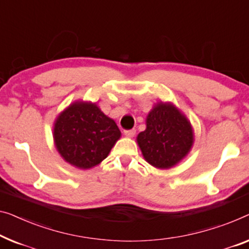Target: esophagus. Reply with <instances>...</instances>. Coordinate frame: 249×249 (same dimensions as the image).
Returning a JSON list of instances; mask_svg holds the SVG:
<instances>
[{"mask_svg": "<svg viewBox=\"0 0 249 249\" xmlns=\"http://www.w3.org/2000/svg\"><path fill=\"white\" fill-rule=\"evenodd\" d=\"M135 133H136V131L134 128H132V129H125L124 131V134L126 135V136H128V137H133L135 135Z\"/></svg>", "mask_w": 249, "mask_h": 249, "instance_id": "obj_1", "label": "esophagus"}]
</instances>
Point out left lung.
Segmentation results:
<instances>
[{"instance_id":"obj_1","label":"left lung","mask_w":249,"mask_h":249,"mask_svg":"<svg viewBox=\"0 0 249 249\" xmlns=\"http://www.w3.org/2000/svg\"><path fill=\"white\" fill-rule=\"evenodd\" d=\"M145 161L170 169L185 158L194 144L190 122L171 103H158L146 117V129L137 135Z\"/></svg>"}]
</instances>
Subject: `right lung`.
I'll list each match as a JSON object with an SVG mask.
<instances>
[{"mask_svg":"<svg viewBox=\"0 0 249 249\" xmlns=\"http://www.w3.org/2000/svg\"><path fill=\"white\" fill-rule=\"evenodd\" d=\"M120 137L116 123L92 103H72L54 121L57 151L66 162L81 170L99 164Z\"/></svg>","mask_w":249,"mask_h":249,"instance_id":"add662e5","label":"right lung"}]
</instances>
